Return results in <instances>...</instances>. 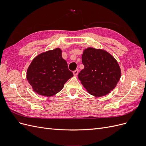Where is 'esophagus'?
Returning <instances> with one entry per match:
<instances>
[{
    "mask_svg": "<svg viewBox=\"0 0 146 146\" xmlns=\"http://www.w3.org/2000/svg\"><path fill=\"white\" fill-rule=\"evenodd\" d=\"M78 72H79V70H78V69H76V70H75L73 72L74 76H77V75H78Z\"/></svg>",
    "mask_w": 146,
    "mask_h": 146,
    "instance_id": "esophagus-1",
    "label": "esophagus"
}]
</instances>
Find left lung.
<instances>
[{
    "instance_id": "8db88e82",
    "label": "left lung",
    "mask_w": 146,
    "mask_h": 146,
    "mask_svg": "<svg viewBox=\"0 0 146 146\" xmlns=\"http://www.w3.org/2000/svg\"><path fill=\"white\" fill-rule=\"evenodd\" d=\"M82 63L85 68L78 77L91 95L100 97L108 94L121 78V69L117 61L105 50L86 48L82 55Z\"/></svg>"
}]
</instances>
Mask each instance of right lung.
I'll return each instance as SVG.
<instances>
[{"mask_svg":"<svg viewBox=\"0 0 146 146\" xmlns=\"http://www.w3.org/2000/svg\"><path fill=\"white\" fill-rule=\"evenodd\" d=\"M61 53L59 48L42 53L35 57L29 66L27 79L38 94L46 97L55 95L73 76Z\"/></svg>","mask_w":146,"mask_h":146,"instance_id":"right-lung-1","label":"right lung"}]
</instances>
